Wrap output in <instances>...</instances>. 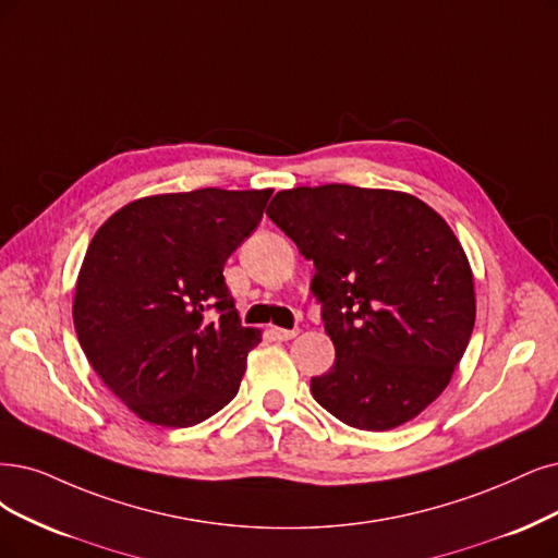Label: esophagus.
Masks as SVG:
<instances>
[{
	"label": "esophagus",
	"mask_w": 558,
	"mask_h": 558,
	"mask_svg": "<svg viewBox=\"0 0 558 558\" xmlns=\"http://www.w3.org/2000/svg\"><path fill=\"white\" fill-rule=\"evenodd\" d=\"M271 333H274V338H276V340L284 342V340H292V338H296L299 328H274Z\"/></svg>",
	"instance_id": "1"
}]
</instances>
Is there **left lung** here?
<instances>
[{
  "instance_id": "obj_1",
  "label": "left lung",
  "mask_w": 558,
  "mask_h": 558,
  "mask_svg": "<svg viewBox=\"0 0 558 558\" xmlns=\"http://www.w3.org/2000/svg\"><path fill=\"white\" fill-rule=\"evenodd\" d=\"M266 216L313 259L336 363L311 379L338 421L398 427L441 396L476 322L473 276L446 220L396 191L328 183L280 191Z\"/></svg>"
}]
</instances>
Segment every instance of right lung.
Here are the masks:
<instances>
[{
    "label": "right lung",
    "mask_w": 558,
    "mask_h": 558,
    "mask_svg": "<svg viewBox=\"0 0 558 558\" xmlns=\"http://www.w3.org/2000/svg\"><path fill=\"white\" fill-rule=\"evenodd\" d=\"M271 191L154 195L102 222L82 262L73 322L96 375L142 421L191 427L230 402L259 342L222 268Z\"/></svg>",
    "instance_id": "obj_1"
}]
</instances>
